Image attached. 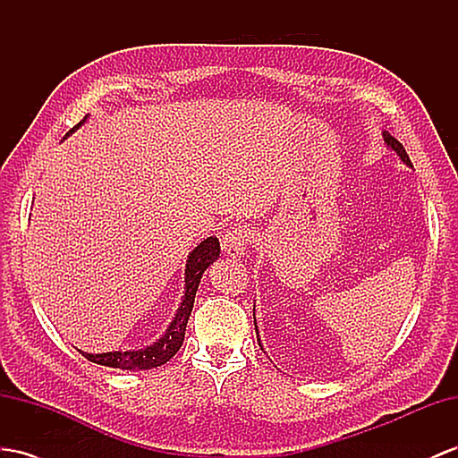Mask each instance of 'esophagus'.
I'll return each instance as SVG.
<instances>
[{
  "instance_id": "1",
  "label": "esophagus",
  "mask_w": 458,
  "mask_h": 458,
  "mask_svg": "<svg viewBox=\"0 0 458 458\" xmlns=\"http://www.w3.org/2000/svg\"><path fill=\"white\" fill-rule=\"evenodd\" d=\"M248 230L236 226L232 228L230 232L225 233V238H222V251H225L228 257H243L245 253V245H248Z\"/></svg>"
}]
</instances>
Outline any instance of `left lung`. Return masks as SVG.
I'll return each instance as SVG.
<instances>
[{"mask_svg":"<svg viewBox=\"0 0 458 458\" xmlns=\"http://www.w3.org/2000/svg\"><path fill=\"white\" fill-rule=\"evenodd\" d=\"M383 140H385V145L389 147L391 150H394L396 152V157L401 158L408 168H412V162H410V158H408V155H406V150H404V147L398 143V140L389 133V131H383ZM253 319H255V308H253ZM255 331H257V343H259V346H261V338H259V329H257V323H255ZM261 350H263V346H261Z\"/></svg>","mask_w":458,"mask_h":458,"instance_id":"obj_1","label":"left lung"}]
</instances>
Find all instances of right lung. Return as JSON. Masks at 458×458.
Here are the masks:
<instances>
[{"label":"right lung","instance_id":"1","mask_svg":"<svg viewBox=\"0 0 458 458\" xmlns=\"http://www.w3.org/2000/svg\"><path fill=\"white\" fill-rule=\"evenodd\" d=\"M85 122H87V115L83 122H79L73 129H69V133L64 139L75 133ZM218 255H220V243L215 236L203 240L190 255H187L182 303H180L178 311H175L172 323L168 325V329L164 331V335L160 338H157V343H152L145 348H137V350H125V352L112 350V352H102V354H92V352L79 350L81 354H83L89 361L98 363V366L127 369V371L152 369V368L162 366V363H166L170 358L175 356V352L180 350V346L183 343L187 319H190L191 310H193V301H195L199 283H201L203 273L207 271V268L218 259Z\"/></svg>","mask_w":458,"mask_h":458}]
</instances>
